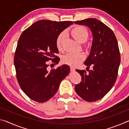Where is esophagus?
<instances>
[{
	"label": "esophagus",
	"instance_id": "34e87169",
	"mask_svg": "<svg viewBox=\"0 0 129 129\" xmlns=\"http://www.w3.org/2000/svg\"><path fill=\"white\" fill-rule=\"evenodd\" d=\"M75 71V69L74 68L71 67V72H74Z\"/></svg>",
	"mask_w": 129,
	"mask_h": 129
}]
</instances>
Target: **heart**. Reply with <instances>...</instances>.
<instances>
[{
    "instance_id": "1",
    "label": "heart",
    "mask_w": 129,
    "mask_h": 129,
    "mask_svg": "<svg viewBox=\"0 0 129 129\" xmlns=\"http://www.w3.org/2000/svg\"><path fill=\"white\" fill-rule=\"evenodd\" d=\"M70 33L72 36L79 43L86 42L89 38V32L85 27L82 25H76L71 30ZM65 35L64 33L58 34L56 39V47L59 51H62L63 42ZM85 55L83 53H69L63 56L61 61L64 64L71 67H77L78 64L84 60Z\"/></svg>"
}]
</instances>
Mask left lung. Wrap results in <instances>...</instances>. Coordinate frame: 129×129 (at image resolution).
Here are the masks:
<instances>
[{"label":"left lung","instance_id":"obj_1","mask_svg":"<svg viewBox=\"0 0 129 129\" xmlns=\"http://www.w3.org/2000/svg\"><path fill=\"white\" fill-rule=\"evenodd\" d=\"M74 23L88 26L93 35L90 53L84 64L86 69L76 72L81 76L75 91L85 101L94 102L103 98L114 86L121 62L117 40L113 30L101 21L89 18Z\"/></svg>","mask_w":129,"mask_h":129}]
</instances>
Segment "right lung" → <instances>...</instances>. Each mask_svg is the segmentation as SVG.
<instances>
[{
    "label": "right lung",
    "mask_w": 129,
    "mask_h": 129,
    "mask_svg": "<svg viewBox=\"0 0 129 129\" xmlns=\"http://www.w3.org/2000/svg\"><path fill=\"white\" fill-rule=\"evenodd\" d=\"M72 21L41 20L25 29L20 36L14 56L16 78L24 93L38 102L47 101L55 94L70 68L62 65L48 71L49 60L58 64L56 47L58 34ZM52 65V64H51Z\"/></svg>",
    "instance_id": "add662e5"
}]
</instances>
